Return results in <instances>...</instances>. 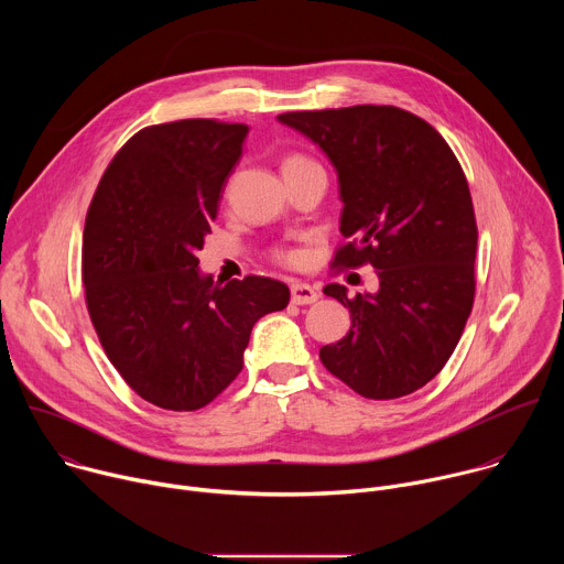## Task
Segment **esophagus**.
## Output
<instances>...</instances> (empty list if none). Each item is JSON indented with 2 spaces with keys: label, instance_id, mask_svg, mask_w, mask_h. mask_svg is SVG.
I'll list each match as a JSON object with an SVG mask.
<instances>
[{
  "label": "esophagus",
  "instance_id": "1",
  "mask_svg": "<svg viewBox=\"0 0 564 564\" xmlns=\"http://www.w3.org/2000/svg\"><path fill=\"white\" fill-rule=\"evenodd\" d=\"M290 292H292V303H296V305H310L318 299L316 288H312L307 283H299V281L290 285Z\"/></svg>",
  "mask_w": 564,
  "mask_h": 564
}]
</instances>
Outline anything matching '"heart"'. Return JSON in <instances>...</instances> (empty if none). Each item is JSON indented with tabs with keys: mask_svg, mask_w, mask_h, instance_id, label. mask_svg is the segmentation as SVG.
Listing matches in <instances>:
<instances>
[{
	"mask_svg": "<svg viewBox=\"0 0 564 564\" xmlns=\"http://www.w3.org/2000/svg\"><path fill=\"white\" fill-rule=\"evenodd\" d=\"M312 160H307L305 155H288L285 160H283V172H290V170H296V167H303V165H310ZM279 259L281 261H285V263H296V254L294 252H283V254H279Z\"/></svg>",
	"mask_w": 564,
	"mask_h": 564,
	"instance_id": "1",
	"label": "heart"
}]
</instances>
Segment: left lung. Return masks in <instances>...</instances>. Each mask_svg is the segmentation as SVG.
Segmentation results:
<instances>
[{
	"label": "left lung",
	"mask_w": 564,
	"mask_h": 564,
	"mask_svg": "<svg viewBox=\"0 0 564 564\" xmlns=\"http://www.w3.org/2000/svg\"><path fill=\"white\" fill-rule=\"evenodd\" d=\"M328 155L337 178L341 234L335 268L370 263L377 292L348 299V335L318 350L324 366L368 399L426 386L453 355L475 294L477 225L466 176L446 140L422 118L359 105L279 116Z\"/></svg>",
	"instance_id": "1"
}]
</instances>
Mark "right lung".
Segmentation results:
<instances>
[{"label":"right lung","mask_w":564,"mask_h":564,"mask_svg":"<svg viewBox=\"0 0 564 564\" xmlns=\"http://www.w3.org/2000/svg\"><path fill=\"white\" fill-rule=\"evenodd\" d=\"M248 124L207 118L144 127L107 167L83 238L87 307L100 344L142 399L198 411L243 368L257 321L283 310L285 283H214L198 250Z\"/></svg>","instance_id":"right-lung-1"}]
</instances>
